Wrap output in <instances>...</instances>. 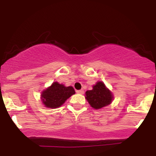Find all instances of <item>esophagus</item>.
<instances>
[{
  "label": "esophagus",
  "instance_id": "34e87169",
  "mask_svg": "<svg viewBox=\"0 0 156 156\" xmlns=\"http://www.w3.org/2000/svg\"><path fill=\"white\" fill-rule=\"evenodd\" d=\"M76 93L77 94H83L84 91L83 89H80V90H76Z\"/></svg>",
  "mask_w": 156,
  "mask_h": 156
}]
</instances>
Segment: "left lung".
Here are the masks:
<instances>
[{
    "label": "left lung",
    "mask_w": 156,
    "mask_h": 156,
    "mask_svg": "<svg viewBox=\"0 0 156 156\" xmlns=\"http://www.w3.org/2000/svg\"><path fill=\"white\" fill-rule=\"evenodd\" d=\"M86 98L92 108L99 109L110 104L113 96L105 84L99 81L93 86V89L86 92Z\"/></svg>",
    "instance_id": "obj_1"
}]
</instances>
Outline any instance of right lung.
I'll use <instances>...</instances> for the list:
<instances>
[{"instance_id":"right-lung-1","label":"right lung","mask_w":156,"mask_h":156,"mask_svg":"<svg viewBox=\"0 0 156 156\" xmlns=\"http://www.w3.org/2000/svg\"><path fill=\"white\" fill-rule=\"evenodd\" d=\"M74 89L72 87H64L58 82H54L50 87L42 93V101L46 107L55 108L60 107L66 100L74 94Z\"/></svg>"}]
</instances>
